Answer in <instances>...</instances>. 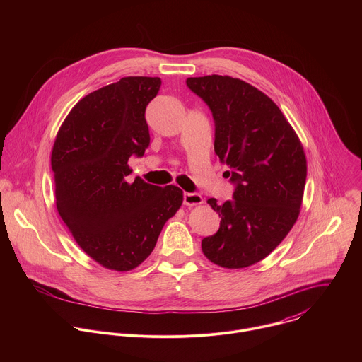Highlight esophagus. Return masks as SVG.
<instances>
[{
    "instance_id": "1",
    "label": "esophagus",
    "mask_w": 362,
    "mask_h": 362,
    "mask_svg": "<svg viewBox=\"0 0 362 362\" xmlns=\"http://www.w3.org/2000/svg\"><path fill=\"white\" fill-rule=\"evenodd\" d=\"M183 203L186 206H194V204H200L203 203V197L199 193H193V192H185L183 193Z\"/></svg>"
}]
</instances>
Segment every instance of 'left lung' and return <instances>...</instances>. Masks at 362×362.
<instances>
[{
    "mask_svg": "<svg viewBox=\"0 0 362 362\" xmlns=\"http://www.w3.org/2000/svg\"><path fill=\"white\" fill-rule=\"evenodd\" d=\"M186 86L208 105L215 122V153L229 166L230 200L208 203L221 226L202 240L214 264L239 269L267 257L298 219L306 180L302 144L275 103L228 76L190 77Z\"/></svg>",
    "mask_w": 362,
    "mask_h": 362,
    "instance_id": "8db88e82",
    "label": "left lung"
}]
</instances>
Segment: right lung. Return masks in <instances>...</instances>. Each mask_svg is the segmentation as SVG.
Listing matches in <instances>:
<instances>
[{
  "instance_id": "right-lung-1",
  "label": "right lung",
  "mask_w": 362,
  "mask_h": 362,
  "mask_svg": "<svg viewBox=\"0 0 362 362\" xmlns=\"http://www.w3.org/2000/svg\"><path fill=\"white\" fill-rule=\"evenodd\" d=\"M159 77H124L80 100L64 120L51 154L57 211L78 246L115 271L139 267L183 202L177 186L136 177L130 158L150 144L146 107Z\"/></svg>"
}]
</instances>
